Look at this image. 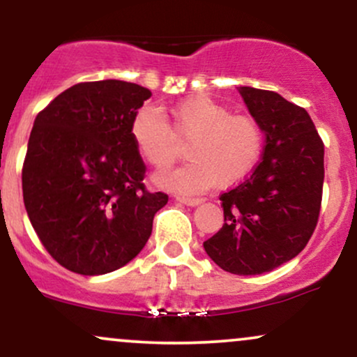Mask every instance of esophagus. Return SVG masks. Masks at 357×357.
Wrapping results in <instances>:
<instances>
[{
  "mask_svg": "<svg viewBox=\"0 0 357 357\" xmlns=\"http://www.w3.org/2000/svg\"><path fill=\"white\" fill-rule=\"evenodd\" d=\"M176 199H178L179 203L188 204V206H196V204L203 202L202 198H191V196H176Z\"/></svg>",
  "mask_w": 357,
  "mask_h": 357,
  "instance_id": "34e87169",
  "label": "esophagus"
}]
</instances>
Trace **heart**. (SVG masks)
I'll return each mask as SVG.
<instances>
[{"label": "heart", "instance_id": "obj_1", "mask_svg": "<svg viewBox=\"0 0 357 357\" xmlns=\"http://www.w3.org/2000/svg\"><path fill=\"white\" fill-rule=\"evenodd\" d=\"M171 114L173 127L158 107L144 105L130 126L139 153L155 169L173 166L183 155V144H188L191 161L159 174L155 179L162 186L184 192L210 190L216 183L230 188L245 181L260 165L265 129L257 117L233 114L204 96L183 100Z\"/></svg>", "mask_w": 357, "mask_h": 357}]
</instances>
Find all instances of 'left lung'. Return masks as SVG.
<instances>
[{"mask_svg": "<svg viewBox=\"0 0 357 357\" xmlns=\"http://www.w3.org/2000/svg\"><path fill=\"white\" fill-rule=\"evenodd\" d=\"M240 93L264 126L265 151L255 171L220 196L225 223L203 247L227 272L258 275L297 257L317 227L324 142L304 107L272 90Z\"/></svg>", "mask_w": 357, "mask_h": 357, "instance_id": "1", "label": "left lung"}]
</instances>
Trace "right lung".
Listing matches in <instances>:
<instances>
[{
  "instance_id": "1",
  "label": "right lung",
  "mask_w": 357,
  "mask_h": 357,
  "mask_svg": "<svg viewBox=\"0 0 357 357\" xmlns=\"http://www.w3.org/2000/svg\"><path fill=\"white\" fill-rule=\"evenodd\" d=\"M149 89L82 82L40 110L22 169L23 202L40 241L61 267L102 275L144 248L167 203L146 188L130 126Z\"/></svg>"
}]
</instances>
